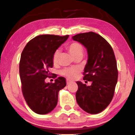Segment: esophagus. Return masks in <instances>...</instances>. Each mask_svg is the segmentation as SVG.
Returning a JSON list of instances; mask_svg holds the SVG:
<instances>
[{
	"instance_id": "34e87169",
	"label": "esophagus",
	"mask_w": 135,
	"mask_h": 135,
	"mask_svg": "<svg viewBox=\"0 0 135 135\" xmlns=\"http://www.w3.org/2000/svg\"><path fill=\"white\" fill-rule=\"evenodd\" d=\"M71 83H72V81H71V80H68V79L67 80V84H69Z\"/></svg>"
}]
</instances>
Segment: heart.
<instances>
[{
  "label": "heart",
  "instance_id": "heart-1",
  "mask_svg": "<svg viewBox=\"0 0 135 135\" xmlns=\"http://www.w3.org/2000/svg\"><path fill=\"white\" fill-rule=\"evenodd\" d=\"M67 48L70 54L74 58H76L77 56L79 55H82L84 51L83 46L80 44L79 43L76 42H73L70 43L67 46ZM59 54H60V51L59 49H57L55 51L53 55V58H52V60H53V62L54 64L58 62ZM79 72L80 70L78 68L68 67L65 68L64 69L61 71V74L69 79H74L79 74Z\"/></svg>",
  "mask_w": 135,
  "mask_h": 135
}]
</instances>
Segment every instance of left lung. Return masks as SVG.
Returning <instances> with one entry per match:
<instances>
[{
    "label": "left lung",
    "instance_id": "obj_1",
    "mask_svg": "<svg viewBox=\"0 0 135 135\" xmlns=\"http://www.w3.org/2000/svg\"><path fill=\"white\" fill-rule=\"evenodd\" d=\"M72 38L87 49L88 59L83 80L85 83L92 82L90 86L76 82L77 102L87 113H99L110 104L117 82V62L113 48L104 38L94 32L77 34Z\"/></svg>",
    "mask_w": 135,
    "mask_h": 135
}]
</instances>
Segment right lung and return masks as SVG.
<instances>
[{
    "mask_svg": "<svg viewBox=\"0 0 135 135\" xmlns=\"http://www.w3.org/2000/svg\"><path fill=\"white\" fill-rule=\"evenodd\" d=\"M68 37L36 36L27 43L22 52L19 67L22 94L28 107L36 113L46 114L53 110L58 102L59 91L66 86L63 77L55 80L54 83H46L45 79L57 77L49 71L54 65L53 55Z\"/></svg>",
    "mask_w": 135,
    "mask_h": 135,
    "instance_id": "add662e5",
    "label": "right lung"
}]
</instances>
